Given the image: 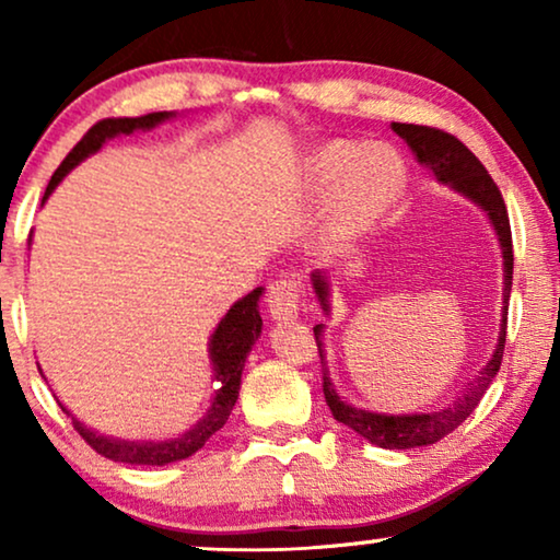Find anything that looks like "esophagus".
<instances>
[{
    "instance_id": "obj_1",
    "label": "esophagus",
    "mask_w": 560,
    "mask_h": 560,
    "mask_svg": "<svg viewBox=\"0 0 560 560\" xmlns=\"http://www.w3.org/2000/svg\"><path fill=\"white\" fill-rule=\"evenodd\" d=\"M298 282L295 278H282L270 285V295H267V313L275 320H293L298 318Z\"/></svg>"
}]
</instances>
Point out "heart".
Returning <instances> with one entry per match:
<instances>
[{"mask_svg": "<svg viewBox=\"0 0 560 560\" xmlns=\"http://www.w3.org/2000/svg\"><path fill=\"white\" fill-rule=\"evenodd\" d=\"M405 165L385 144L334 140L308 158V180L316 194H328L324 244L343 249L372 232L405 190Z\"/></svg>", "mask_w": 560, "mask_h": 560, "instance_id": "1", "label": "heart"}]
</instances>
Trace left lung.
Returning <instances> with one entry per match:
<instances>
[{"label":"left lung","instance_id":"8db88e82","mask_svg":"<svg viewBox=\"0 0 560 560\" xmlns=\"http://www.w3.org/2000/svg\"><path fill=\"white\" fill-rule=\"evenodd\" d=\"M393 132L400 135L412 155L423 167H428L435 175V180H441L443 186L456 190L458 196L469 198L471 203H477L481 211L487 213L489 224L494 226L497 242L502 249V267H504V282H502V320H500V336H497V347L485 364V370L477 374V380L456 397L448 408L433 410V412H374L362 410L349 405L343 397L336 393V385L331 382V372H328L326 362V347H324V324L313 326L318 343V357H320V370H324V395L326 405L331 408L334 418L343 423L351 431L362 435L364 441L374 443L380 448H420L431 446V443L441 441L443 435L456 431L466 418L471 416L477 408L481 395L487 393V387L492 385L494 374L500 372L502 364V351H504V336H508V303H510V290H512V234H510V217L504 209L502 194L492 180V175L485 171V165L479 163L477 155L466 148L464 142H458L454 135L441 132L433 127H420V125H402V121H393ZM311 285L316 293L320 308L328 316L331 313V275L324 270L311 272Z\"/></svg>","mask_w":560,"mask_h":560}]
</instances>
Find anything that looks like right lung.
Here are the masks:
<instances>
[{
	"label": "right lung",
	"mask_w": 560,
	"mask_h": 560,
	"mask_svg": "<svg viewBox=\"0 0 560 560\" xmlns=\"http://www.w3.org/2000/svg\"><path fill=\"white\" fill-rule=\"evenodd\" d=\"M173 117L175 112H155L144 114V117L96 121V125L81 137V142L68 152V158L60 163L58 171L52 173L48 188H45L43 203L48 201L52 190L58 188V183L63 180L75 165L102 150L104 142H109L119 135H132L137 129L148 132V129L163 125V121ZM262 290L265 288H255L249 295L240 298V301L226 311V316L219 320V326L213 328L209 339V362L213 370V380H217V393H213L211 408L206 410V416L198 418L186 433H178L165 441L114 439V435H104L94 431V428H89L86 423H81L79 418L71 416V410H66L63 405H60V408L71 416L73 428L81 433V439L86 441L96 454L112 458V462L132 466H165L180 462V458L194 456L198 448H203L206 441H209L219 428H224L229 416H232L236 397H240L244 362H247V354L252 347H255L259 334H262V316H259V298H262Z\"/></svg>",
	"instance_id": "1"
}]
</instances>
